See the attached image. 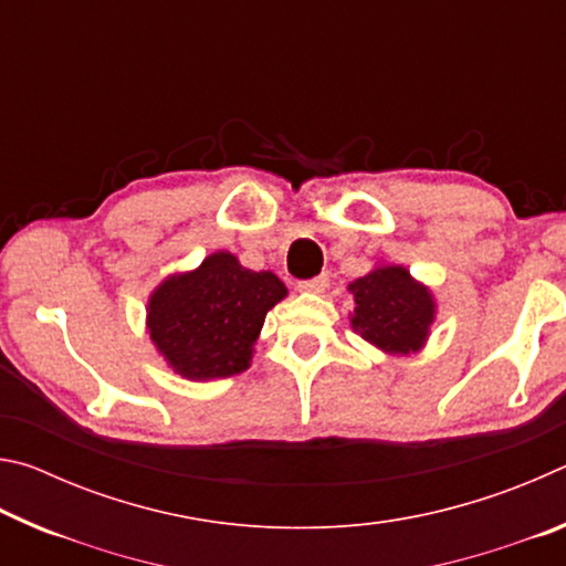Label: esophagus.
<instances>
[{
	"label": "esophagus",
	"instance_id": "esophagus-1",
	"mask_svg": "<svg viewBox=\"0 0 566 566\" xmlns=\"http://www.w3.org/2000/svg\"><path fill=\"white\" fill-rule=\"evenodd\" d=\"M329 286V276L327 274H319L314 276V280H306V282H300V292H312V294H322L324 290Z\"/></svg>",
	"mask_w": 566,
	"mask_h": 566
}]
</instances>
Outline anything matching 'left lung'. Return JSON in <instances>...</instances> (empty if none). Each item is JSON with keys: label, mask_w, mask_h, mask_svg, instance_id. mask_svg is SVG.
Segmentation results:
<instances>
[{"label": "left lung", "mask_w": 566, "mask_h": 566, "mask_svg": "<svg viewBox=\"0 0 566 566\" xmlns=\"http://www.w3.org/2000/svg\"><path fill=\"white\" fill-rule=\"evenodd\" d=\"M347 292L354 296L352 329L371 347L389 357H409L427 347L437 319V296L405 264L379 260L349 282Z\"/></svg>", "instance_id": "left-lung-1"}]
</instances>
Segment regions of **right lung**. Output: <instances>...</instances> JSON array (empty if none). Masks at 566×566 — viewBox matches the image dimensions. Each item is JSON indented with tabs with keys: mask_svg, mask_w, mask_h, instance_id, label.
<instances>
[{
	"mask_svg": "<svg viewBox=\"0 0 566 566\" xmlns=\"http://www.w3.org/2000/svg\"><path fill=\"white\" fill-rule=\"evenodd\" d=\"M286 292L274 272H252L217 249L171 272L147 296L145 329L167 367L189 381L234 377L252 367L264 317Z\"/></svg>",
	"mask_w": 566,
	"mask_h": 566,
	"instance_id": "add662e5",
	"label": "right lung"
}]
</instances>
